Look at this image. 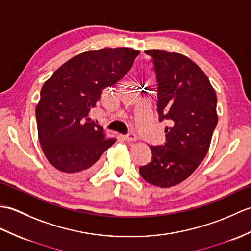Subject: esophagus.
Listing matches in <instances>:
<instances>
[{"mask_svg":"<svg viewBox=\"0 0 251 251\" xmlns=\"http://www.w3.org/2000/svg\"><path fill=\"white\" fill-rule=\"evenodd\" d=\"M123 139L127 142H135L137 140V136L133 135V133H129V135L127 136H123Z\"/></svg>","mask_w":251,"mask_h":251,"instance_id":"1","label":"esophagus"}]
</instances>
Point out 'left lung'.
Instances as JSON below:
<instances>
[{"label": "left lung", "instance_id": "8db88e82", "mask_svg": "<svg viewBox=\"0 0 251 251\" xmlns=\"http://www.w3.org/2000/svg\"><path fill=\"white\" fill-rule=\"evenodd\" d=\"M156 74L157 111L159 121H168L167 142L151 147L152 161L139 169L148 183L161 188L188 178L208 152L217 125V97L206 75L189 57L176 52L153 49Z\"/></svg>", "mask_w": 251, "mask_h": 251}]
</instances>
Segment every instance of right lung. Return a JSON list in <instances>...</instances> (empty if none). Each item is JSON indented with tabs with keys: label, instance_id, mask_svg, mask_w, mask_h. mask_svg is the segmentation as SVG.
<instances>
[{
	"label": "right lung",
	"instance_id": "add662e5",
	"mask_svg": "<svg viewBox=\"0 0 251 251\" xmlns=\"http://www.w3.org/2000/svg\"><path fill=\"white\" fill-rule=\"evenodd\" d=\"M138 50L103 48L74 56L44 83L36 106L39 143L50 164L75 177L94 172L99 158L116 141L91 122L104 87L129 72Z\"/></svg>",
	"mask_w": 251,
	"mask_h": 251
}]
</instances>
